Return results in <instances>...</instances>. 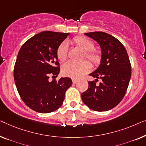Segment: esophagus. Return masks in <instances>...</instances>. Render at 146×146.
Here are the masks:
<instances>
[{
    "instance_id": "1",
    "label": "esophagus",
    "mask_w": 146,
    "mask_h": 146,
    "mask_svg": "<svg viewBox=\"0 0 146 146\" xmlns=\"http://www.w3.org/2000/svg\"><path fill=\"white\" fill-rule=\"evenodd\" d=\"M72 81H73V84H76L78 82L77 80H76V79H72Z\"/></svg>"
}]
</instances>
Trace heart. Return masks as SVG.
<instances>
[{"instance_id": "obj_1", "label": "heart", "mask_w": 146, "mask_h": 146, "mask_svg": "<svg viewBox=\"0 0 146 146\" xmlns=\"http://www.w3.org/2000/svg\"><path fill=\"white\" fill-rule=\"evenodd\" d=\"M73 43L82 49L85 52V56L92 61L94 65H98L100 62L101 55L97 51L94 50L93 43L89 39L83 36H78L73 38ZM68 44L66 42H63L57 50V57L60 61H64L67 57ZM91 69V64L89 61H84L81 63L67 61L62 67L63 75L78 79L83 77Z\"/></svg>"}]
</instances>
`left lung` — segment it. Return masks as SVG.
Listing matches in <instances>:
<instances>
[{"mask_svg": "<svg viewBox=\"0 0 146 146\" xmlns=\"http://www.w3.org/2000/svg\"><path fill=\"white\" fill-rule=\"evenodd\" d=\"M101 49L99 66L89 75L96 78L88 82L89 88L81 94L84 104L95 111L109 110L120 103L128 89L131 64L126 48L118 40L103 32L85 33ZM97 78L102 82L96 85Z\"/></svg>", "mask_w": 146, "mask_h": 146, "instance_id": "left-lung-1", "label": "left lung"}]
</instances>
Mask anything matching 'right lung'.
Segmentation results:
<instances>
[{
  "label": "right lung",
  "instance_id": "add662e5",
  "mask_svg": "<svg viewBox=\"0 0 146 146\" xmlns=\"http://www.w3.org/2000/svg\"><path fill=\"white\" fill-rule=\"evenodd\" d=\"M69 33L44 31L28 40L18 52L14 69L15 84L22 100L40 113L55 111L62 105L65 92L72 85L69 77L49 81L60 69L57 50Z\"/></svg>",
  "mask_w": 146,
  "mask_h": 146
}]
</instances>
